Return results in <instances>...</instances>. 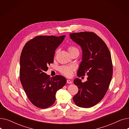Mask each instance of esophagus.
I'll return each instance as SVG.
<instances>
[{
    "instance_id": "obj_1",
    "label": "esophagus",
    "mask_w": 129,
    "mask_h": 129,
    "mask_svg": "<svg viewBox=\"0 0 129 129\" xmlns=\"http://www.w3.org/2000/svg\"><path fill=\"white\" fill-rule=\"evenodd\" d=\"M67 84H72V81H71V80L68 79V80H67Z\"/></svg>"
}]
</instances>
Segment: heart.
Wrapping results in <instances>:
<instances>
[{
    "mask_svg": "<svg viewBox=\"0 0 129 129\" xmlns=\"http://www.w3.org/2000/svg\"><path fill=\"white\" fill-rule=\"evenodd\" d=\"M67 50H68L70 55L75 53H79V49L75 46L74 45H70L67 47ZM58 50H56L55 52V55L58 53ZM75 67L73 66H60L59 68V71L60 72L61 74H62L63 75H65L67 77H71L73 75V72L75 71Z\"/></svg>",
    "mask_w": 129,
    "mask_h": 129,
    "instance_id": "1",
    "label": "heart"
}]
</instances>
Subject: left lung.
Listing matches in <instances>:
<instances>
[{
  "label": "left lung",
  "instance_id": "1",
  "mask_svg": "<svg viewBox=\"0 0 129 129\" xmlns=\"http://www.w3.org/2000/svg\"><path fill=\"white\" fill-rule=\"evenodd\" d=\"M70 36L83 50L77 75L88 76L86 82L78 78L74 80L78 92L73 99L78 107L90 108L102 100L109 88L113 74L111 54L105 42L92 32L73 33Z\"/></svg>",
  "mask_w": 129,
  "mask_h": 129
}]
</instances>
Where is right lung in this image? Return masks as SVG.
<instances>
[{"instance_id":"right-lung-1","label":"right lung","mask_w":129,"mask_h":129,"mask_svg":"<svg viewBox=\"0 0 129 129\" xmlns=\"http://www.w3.org/2000/svg\"><path fill=\"white\" fill-rule=\"evenodd\" d=\"M65 36H37L27 42L20 58V80L31 103L45 109L56 99V91L66 83L63 76L50 77L45 73L54 62L55 51Z\"/></svg>"}]
</instances>
